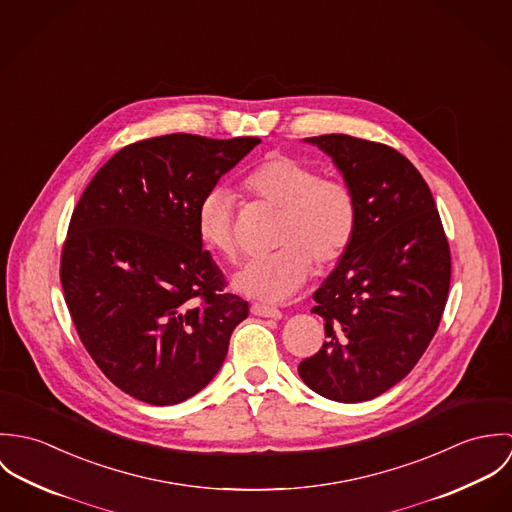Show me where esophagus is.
<instances>
[{"mask_svg":"<svg viewBox=\"0 0 512 512\" xmlns=\"http://www.w3.org/2000/svg\"><path fill=\"white\" fill-rule=\"evenodd\" d=\"M250 311L258 317H270V319H282V311L278 307L266 305V303H252Z\"/></svg>","mask_w":512,"mask_h":512,"instance_id":"obj_1","label":"esophagus"}]
</instances>
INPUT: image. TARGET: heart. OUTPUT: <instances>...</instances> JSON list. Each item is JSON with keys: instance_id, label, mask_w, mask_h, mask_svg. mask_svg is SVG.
<instances>
[{"instance_id": "1", "label": "heart", "mask_w": 512, "mask_h": 512, "mask_svg": "<svg viewBox=\"0 0 512 512\" xmlns=\"http://www.w3.org/2000/svg\"><path fill=\"white\" fill-rule=\"evenodd\" d=\"M246 195L280 209L276 226L278 250L250 258L234 276V288L262 301H284L313 272V260L325 268L349 250L359 222L353 189L335 177L292 157L272 155L242 179ZM236 199L226 189L209 191L197 207L199 240L219 258L238 256L234 234Z\"/></svg>"}]
</instances>
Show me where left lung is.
<instances>
[{"mask_svg":"<svg viewBox=\"0 0 512 512\" xmlns=\"http://www.w3.org/2000/svg\"><path fill=\"white\" fill-rule=\"evenodd\" d=\"M305 142L333 157L359 222L313 293L327 341L297 370L329 400L365 402L400 382L434 339L449 292V244L428 183L394 147L345 134Z\"/></svg>","mask_w":512,"mask_h":512,"instance_id":"1","label":"left lung"}]
</instances>
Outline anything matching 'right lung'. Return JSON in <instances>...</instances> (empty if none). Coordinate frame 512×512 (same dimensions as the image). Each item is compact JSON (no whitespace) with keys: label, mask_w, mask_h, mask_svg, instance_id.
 <instances>
[{"label":"right lung","mask_w":512,"mask_h":512,"mask_svg":"<svg viewBox=\"0 0 512 512\" xmlns=\"http://www.w3.org/2000/svg\"><path fill=\"white\" fill-rule=\"evenodd\" d=\"M258 138L169 134L122 147L84 189L61 284L92 361L126 394L179 404L224 363L248 301L222 292L197 207Z\"/></svg>","instance_id":"add662e5"}]
</instances>
